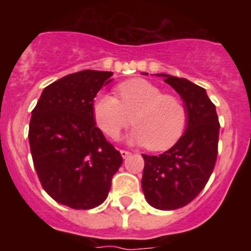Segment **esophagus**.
Segmentation results:
<instances>
[{
	"label": "esophagus",
	"mask_w": 251,
	"mask_h": 251,
	"mask_svg": "<svg viewBox=\"0 0 251 251\" xmlns=\"http://www.w3.org/2000/svg\"><path fill=\"white\" fill-rule=\"evenodd\" d=\"M121 154H122V157H123V158H127V157L130 156V152H129V151L122 150L121 151Z\"/></svg>",
	"instance_id": "1"
}]
</instances>
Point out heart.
<instances>
[{"mask_svg":"<svg viewBox=\"0 0 251 251\" xmlns=\"http://www.w3.org/2000/svg\"><path fill=\"white\" fill-rule=\"evenodd\" d=\"M118 98L100 94L93 103V118L99 129L115 139L132 122L130 143L151 151H165L181 138L187 123V110L178 98L165 94L145 79H133L117 86Z\"/></svg>","mask_w":251,"mask_h":251,"instance_id":"1","label":"heart"}]
</instances>
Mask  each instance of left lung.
<instances>
[{
	"mask_svg": "<svg viewBox=\"0 0 251 251\" xmlns=\"http://www.w3.org/2000/svg\"><path fill=\"white\" fill-rule=\"evenodd\" d=\"M165 77L179 94L187 110V127L174 147L159 156L142 154L145 170L142 190L158 210H176L191 202L203 190L217 158L220 123L206 90L187 79Z\"/></svg>",
	"mask_w": 251,
	"mask_h": 251,
	"instance_id": "1",
	"label": "left lung"
}]
</instances>
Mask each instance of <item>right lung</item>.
I'll return each instance as SVG.
<instances>
[{"label": "right lung", "instance_id": "1", "mask_svg": "<svg viewBox=\"0 0 251 251\" xmlns=\"http://www.w3.org/2000/svg\"><path fill=\"white\" fill-rule=\"evenodd\" d=\"M112 75L98 70L66 75L46 86L31 115L28 142L41 186L75 210L103 203L123 162L93 118L94 98Z\"/></svg>", "mask_w": 251, "mask_h": 251}]
</instances>
